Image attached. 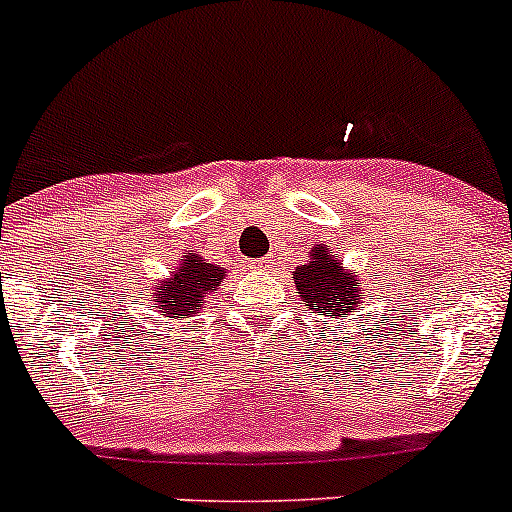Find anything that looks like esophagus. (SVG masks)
Wrapping results in <instances>:
<instances>
[{
	"mask_svg": "<svg viewBox=\"0 0 512 512\" xmlns=\"http://www.w3.org/2000/svg\"><path fill=\"white\" fill-rule=\"evenodd\" d=\"M252 265H255L257 270H270V267L275 265V257L267 255V257H262V260H255V262H252Z\"/></svg>",
	"mask_w": 512,
	"mask_h": 512,
	"instance_id": "1",
	"label": "esophagus"
}]
</instances>
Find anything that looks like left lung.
Instances as JSON below:
<instances>
[{
	"instance_id": "obj_1",
	"label": "left lung",
	"mask_w": 512,
	"mask_h": 512,
	"mask_svg": "<svg viewBox=\"0 0 512 512\" xmlns=\"http://www.w3.org/2000/svg\"><path fill=\"white\" fill-rule=\"evenodd\" d=\"M297 297L302 305L322 315V320H350L355 312L362 310L365 302V285L352 270L342 267V260L332 255L327 245L310 247L305 265L295 270ZM325 332V330H320Z\"/></svg>"
}]
</instances>
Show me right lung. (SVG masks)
Here are the masks:
<instances>
[{"label":"right lung","instance_id":"right-lung-1","mask_svg":"<svg viewBox=\"0 0 512 512\" xmlns=\"http://www.w3.org/2000/svg\"><path fill=\"white\" fill-rule=\"evenodd\" d=\"M222 280H225V267L212 265L195 250H187L180 265L170 275L152 282L147 297H150V305L155 307L157 315L167 317V320H172V325H177L180 320L200 315L210 292L217 290ZM177 327L187 332V325Z\"/></svg>","mask_w":512,"mask_h":512}]
</instances>
